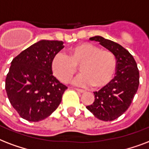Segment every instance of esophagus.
<instances>
[{
  "instance_id": "esophagus-1",
  "label": "esophagus",
  "mask_w": 149,
  "mask_h": 149,
  "mask_svg": "<svg viewBox=\"0 0 149 149\" xmlns=\"http://www.w3.org/2000/svg\"><path fill=\"white\" fill-rule=\"evenodd\" d=\"M75 90L77 91V92H78V93H83L85 92V90H83V89H79V88H75Z\"/></svg>"
}]
</instances>
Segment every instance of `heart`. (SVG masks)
Segmentation results:
<instances>
[{
	"mask_svg": "<svg viewBox=\"0 0 149 149\" xmlns=\"http://www.w3.org/2000/svg\"><path fill=\"white\" fill-rule=\"evenodd\" d=\"M54 75L61 82L71 80L78 68L83 73L74 80L81 86L93 85L95 88L106 87L111 82L116 70L114 54L90 42L79 43L69 49L68 56L56 53L50 63Z\"/></svg>",
	"mask_w": 149,
	"mask_h": 149,
	"instance_id": "1",
	"label": "heart"
}]
</instances>
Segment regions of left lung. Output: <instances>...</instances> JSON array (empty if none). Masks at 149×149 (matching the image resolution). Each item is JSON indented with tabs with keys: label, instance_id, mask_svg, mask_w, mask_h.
<instances>
[{
	"label": "left lung",
	"instance_id": "left-lung-1",
	"mask_svg": "<svg viewBox=\"0 0 149 149\" xmlns=\"http://www.w3.org/2000/svg\"><path fill=\"white\" fill-rule=\"evenodd\" d=\"M89 40L100 42L116 57V76L106 87L94 92V102L86 107L98 119L111 121L130 107L139 85V71L133 56L122 46L100 36Z\"/></svg>",
	"mask_w": 149,
	"mask_h": 149
}]
</instances>
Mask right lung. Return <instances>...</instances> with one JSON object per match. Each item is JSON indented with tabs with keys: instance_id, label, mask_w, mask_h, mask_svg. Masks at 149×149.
Masks as SVG:
<instances>
[{
	"instance_id": "add662e5",
	"label": "right lung",
	"mask_w": 149,
	"mask_h": 149,
	"mask_svg": "<svg viewBox=\"0 0 149 149\" xmlns=\"http://www.w3.org/2000/svg\"><path fill=\"white\" fill-rule=\"evenodd\" d=\"M64 42L40 40L12 60L5 80L8 100L22 118L37 122L56 110L68 87L52 72L53 56Z\"/></svg>"
}]
</instances>
